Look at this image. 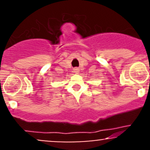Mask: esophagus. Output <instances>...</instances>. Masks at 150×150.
Instances as JSON below:
<instances>
[{"mask_svg": "<svg viewBox=\"0 0 150 150\" xmlns=\"http://www.w3.org/2000/svg\"><path fill=\"white\" fill-rule=\"evenodd\" d=\"M74 73L77 74L79 73V70L77 69V68H75V69H74Z\"/></svg>", "mask_w": 150, "mask_h": 150, "instance_id": "34e87169", "label": "esophagus"}]
</instances>
